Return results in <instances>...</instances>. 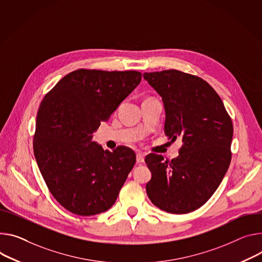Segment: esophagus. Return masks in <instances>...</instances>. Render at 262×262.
<instances>
[{"instance_id": "obj_1", "label": "esophagus", "mask_w": 262, "mask_h": 262, "mask_svg": "<svg viewBox=\"0 0 262 262\" xmlns=\"http://www.w3.org/2000/svg\"><path fill=\"white\" fill-rule=\"evenodd\" d=\"M144 157H145V155H144V154L138 152V154H137V163H138V164L143 163V161H144Z\"/></svg>"}]
</instances>
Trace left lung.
I'll return each mask as SVG.
<instances>
[{
  "label": "left lung",
  "instance_id": "1",
  "mask_svg": "<svg viewBox=\"0 0 262 262\" xmlns=\"http://www.w3.org/2000/svg\"><path fill=\"white\" fill-rule=\"evenodd\" d=\"M162 97L165 135L182 138L178 158H145L151 180V203L168 213L185 214L202 207L216 191L231 162L232 120L219 94L204 79L178 70L144 73Z\"/></svg>",
  "mask_w": 262,
  "mask_h": 262
}]
</instances>
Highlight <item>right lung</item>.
<instances>
[{
    "mask_svg": "<svg viewBox=\"0 0 262 262\" xmlns=\"http://www.w3.org/2000/svg\"><path fill=\"white\" fill-rule=\"evenodd\" d=\"M138 71L79 69L61 78L40 102L33 150L54 199L68 211L91 216L108 210L136 163L126 146L103 150L92 141L140 83Z\"/></svg>",
    "mask_w": 262,
    "mask_h": 262,
    "instance_id": "add662e5",
    "label": "right lung"
}]
</instances>
